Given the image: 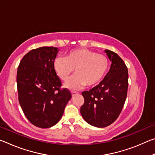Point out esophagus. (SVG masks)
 <instances>
[{"mask_svg":"<svg viewBox=\"0 0 155 155\" xmlns=\"http://www.w3.org/2000/svg\"><path fill=\"white\" fill-rule=\"evenodd\" d=\"M71 94H72V96H75L76 94H77V92H75V91H72Z\"/></svg>","mask_w":155,"mask_h":155,"instance_id":"34e87169","label":"esophagus"}]
</instances>
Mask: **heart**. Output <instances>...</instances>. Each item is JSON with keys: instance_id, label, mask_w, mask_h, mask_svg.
<instances>
[{"instance_id": "1", "label": "heart", "mask_w": 155, "mask_h": 155, "mask_svg": "<svg viewBox=\"0 0 155 155\" xmlns=\"http://www.w3.org/2000/svg\"><path fill=\"white\" fill-rule=\"evenodd\" d=\"M107 57L90 50L78 48L68 52L64 57H57L53 62L57 75L63 81H67L72 72L77 74L65 84V87L77 90L84 86L94 87L101 82L109 70Z\"/></svg>"}]
</instances>
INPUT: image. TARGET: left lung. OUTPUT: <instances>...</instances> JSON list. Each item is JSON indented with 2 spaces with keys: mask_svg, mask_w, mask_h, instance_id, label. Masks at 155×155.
I'll return each instance as SVG.
<instances>
[{
  "mask_svg": "<svg viewBox=\"0 0 155 155\" xmlns=\"http://www.w3.org/2000/svg\"><path fill=\"white\" fill-rule=\"evenodd\" d=\"M111 61V68L104 79L90 91H84L85 100L80 111L89 124L104 128L118 117L124 107L128 85V69L115 52L105 50Z\"/></svg>",
  "mask_w": 155,
  "mask_h": 155,
  "instance_id": "left-lung-1",
  "label": "left lung"
}]
</instances>
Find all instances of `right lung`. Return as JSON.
Segmentation results:
<instances>
[{
  "instance_id": "add662e5",
  "label": "right lung",
  "mask_w": 155,
  "mask_h": 155,
  "mask_svg": "<svg viewBox=\"0 0 155 155\" xmlns=\"http://www.w3.org/2000/svg\"><path fill=\"white\" fill-rule=\"evenodd\" d=\"M58 52L55 47L31 50L23 57L17 72L18 100L31 124L47 128L55 125L72 98L53 68Z\"/></svg>"
}]
</instances>
